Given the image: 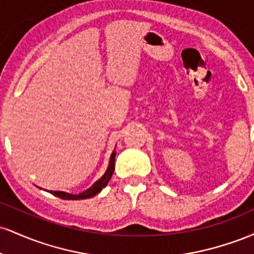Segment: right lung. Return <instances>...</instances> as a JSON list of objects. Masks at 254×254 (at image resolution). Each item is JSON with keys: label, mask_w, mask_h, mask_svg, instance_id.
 Segmentation results:
<instances>
[{"label": "right lung", "mask_w": 254, "mask_h": 254, "mask_svg": "<svg viewBox=\"0 0 254 254\" xmlns=\"http://www.w3.org/2000/svg\"><path fill=\"white\" fill-rule=\"evenodd\" d=\"M115 159H116V150H113L112 154H111V156H110L109 167H107V170L104 173V176L101 177L99 180H97L94 184H93L89 189H87L86 191H83L82 193L71 194V193H68V192H63V191H49V192L58 198H62V199H68V200L87 199V198L94 197L95 194H98L99 192L103 190L105 186L109 184L111 177H112V174H113V171H115Z\"/></svg>", "instance_id": "1"}]
</instances>
